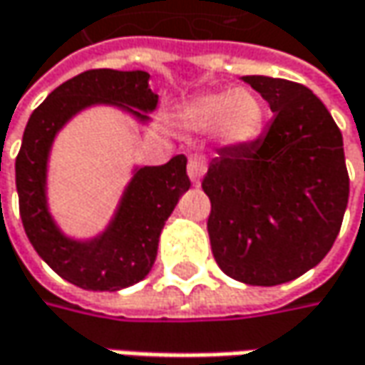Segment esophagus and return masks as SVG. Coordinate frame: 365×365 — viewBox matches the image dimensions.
Segmentation results:
<instances>
[{
	"label": "esophagus",
	"instance_id": "esophagus-1",
	"mask_svg": "<svg viewBox=\"0 0 365 365\" xmlns=\"http://www.w3.org/2000/svg\"><path fill=\"white\" fill-rule=\"evenodd\" d=\"M204 173H206V159L202 155H192L187 161V175H190L192 183L198 185Z\"/></svg>",
	"mask_w": 365,
	"mask_h": 365
}]
</instances>
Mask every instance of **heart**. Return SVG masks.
<instances>
[{"instance_id": "obj_1", "label": "heart", "mask_w": 365, "mask_h": 365, "mask_svg": "<svg viewBox=\"0 0 365 365\" xmlns=\"http://www.w3.org/2000/svg\"><path fill=\"white\" fill-rule=\"evenodd\" d=\"M267 110L249 88L218 89L194 98L182 110V124L192 133H218L227 147H245L263 133Z\"/></svg>"}]
</instances>
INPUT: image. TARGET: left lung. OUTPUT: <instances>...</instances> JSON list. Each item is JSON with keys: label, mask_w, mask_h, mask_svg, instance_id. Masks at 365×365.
<instances>
[{"label": "left lung", "mask_w": 365, "mask_h": 365, "mask_svg": "<svg viewBox=\"0 0 365 365\" xmlns=\"http://www.w3.org/2000/svg\"><path fill=\"white\" fill-rule=\"evenodd\" d=\"M269 103L267 133L225 147L202 180L218 267L251 286L307 274L339 235L349 198L343 136L325 103L288 79L245 75Z\"/></svg>", "instance_id": "1"}]
</instances>
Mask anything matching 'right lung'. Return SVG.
Segmentation results:
<instances>
[{
    "mask_svg": "<svg viewBox=\"0 0 365 365\" xmlns=\"http://www.w3.org/2000/svg\"><path fill=\"white\" fill-rule=\"evenodd\" d=\"M147 71L91 69L65 81L28 120L16 157V187L26 235L58 276L83 290L116 292L151 272L159 235L178 200L190 190L187 159L175 155L165 165L136 169L108 229L91 241L65 237L46 206V161L56 133L77 112L112 103L147 122L157 108Z\"/></svg>",
    "mask_w": 365,
    "mask_h": 365,
    "instance_id": "1",
    "label": "right lung"
}]
</instances>
